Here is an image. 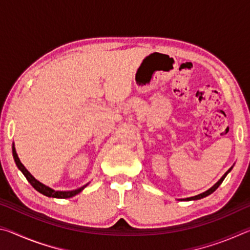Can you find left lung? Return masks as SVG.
Segmentation results:
<instances>
[{
    "label": "left lung",
    "mask_w": 250,
    "mask_h": 250,
    "mask_svg": "<svg viewBox=\"0 0 250 250\" xmlns=\"http://www.w3.org/2000/svg\"><path fill=\"white\" fill-rule=\"evenodd\" d=\"M231 168H232V167L229 168V170H228L225 174H224L223 176H222V179L219 180L216 184H214L213 186H211V188H209V189H207L206 192H204V193H201V194H198V195H196V196H192V197H188V198H183V201H196V200H201V198H203V197H206V196H208L209 194H211L213 192H215L217 189V188L219 185L222 184V182L224 181V179H225L226 177V175L228 174V173H229L230 171H231Z\"/></svg>",
    "instance_id": "obj_1"
}]
</instances>
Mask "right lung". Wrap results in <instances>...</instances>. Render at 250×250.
I'll return each instance as SVG.
<instances>
[{"mask_svg":"<svg viewBox=\"0 0 250 250\" xmlns=\"http://www.w3.org/2000/svg\"><path fill=\"white\" fill-rule=\"evenodd\" d=\"M12 152H13V158H14L16 166H18V167L20 168L21 171H22V173L25 175V177H26V180L29 182V183H31V185L36 189L37 192L42 193L45 196L55 197V198H69V197H73L75 195H77L78 193L82 192L83 189L88 185V184L83 185V186H82V188H79L77 189H74V191H54L53 188H48V186H46L43 183H41L40 181H37L35 177H34L31 174V173H29L26 170V168H25V167L23 166L22 162H21L20 159H19L18 153H16L14 143H13V146H12Z\"/></svg>","mask_w":250,"mask_h":250,"instance_id":"1","label":"right lung"}]
</instances>
